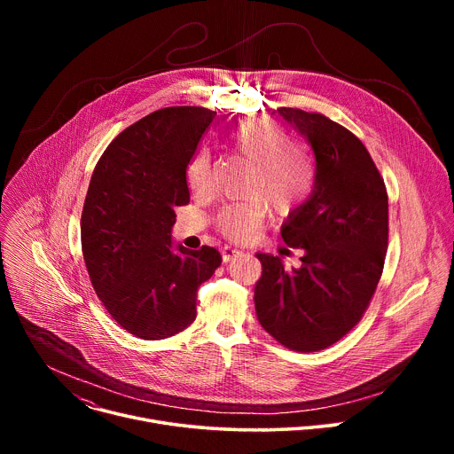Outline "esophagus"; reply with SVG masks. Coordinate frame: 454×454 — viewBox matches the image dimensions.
Here are the masks:
<instances>
[{"instance_id": "1", "label": "esophagus", "mask_w": 454, "mask_h": 454, "mask_svg": "<svg viewBox=\"0 0 454 454\" xmlns=\"http://www.w3.org/2000/svg\"><path fill=\"white\" fill-rule=\"evenodd\" d=\"M239 254H242V249H239L235 246H224L223 247V261L224 262H230L231 258H237Z\"/></svg>"}]
</instances>
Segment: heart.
Instances as JSON below:
<instances>
[{
	"label": "heart",
	"instance_id": "heart-1",
	"mask_svg": "<svg viewBox=\"0 0 454 454\" xmlns=\"http://www.w3.org/2000/svg\"><path fill=\"white\" fill-rule=\"evenodd\" d=\"M226 147L253 163L246 193L217 215L219 230L235 240L249 239L266 219V203L278 214H289L307 201L316 183V163L305 147L271 120H254L235 127ZM188 184L205 192L210 186V156L200 151L188 165Z\"/></svg>",
	"mask_w": 454,
	"mask_h": 454
}]
</instances>
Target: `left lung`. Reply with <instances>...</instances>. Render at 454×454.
Masks as SVG:
<instances>
[{
	"label": "left lung",
	"instance_id": "obj_1",
	"mask_svg": "<svg viewBox=\"0 0 454 454\" xmlns=\"http://www.w3.org/2000/svg\"><path fill=\"white\" fill-rule=\"evenodd\" d=\"M278 113L310 145L316 183L280 228L287 246L303 249L301 266L289 270L282 256L256 253L262 277L253 300L277 341L316 352L340 341L373 296L387 246V196L372 156L348 129L319 113Z\"/></svg>",
	"mask_w": 454,
	"mask_h": 454
}]
</instances>
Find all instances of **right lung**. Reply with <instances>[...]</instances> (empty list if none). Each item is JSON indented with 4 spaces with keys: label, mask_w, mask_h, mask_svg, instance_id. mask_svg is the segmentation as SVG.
Here are the masks:
<instances>
[{
    "label": "right lung",
    "mask_w": 454,
    "mask_h": 454,
    "mask_svg": "<svg viewBox=\"0 0 454 454\" xmlns=\"http://www.w3.org/2000/svg\"><path fill=\"white\" fill-rule=\"evenodd\" d=\"M215 111L165 107L129 125L98 160L81 240L97 296L121 329L165 340L196 319L198 289L221 253L174 242L176 207L190 201L186 168Z\"/></svg>",
    "instance_id": "right-lung-1"
}]
</instances>
